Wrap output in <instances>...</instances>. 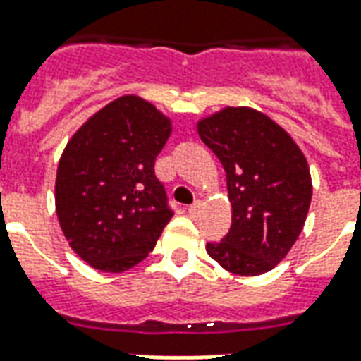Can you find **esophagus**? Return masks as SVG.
<instances>
[{
    "instance_id": "esophagus-1",
    "label": "esophagus",
    "mask_w": 361,
    "mask_h": 361,
    "mask_svg": "<svg viewBox=\"0 0 361 361\" xmlns=\"http://www.w3.org/2000/svg\"><path fill=\"white\" fill-rule=\"evenodd\" d=\"M201 209H203V201H195V203L189 207L188 212L191 214V216H193V214H199V212H201Z\"/></svg>"
}]
</instances>
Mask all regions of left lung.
<instances>
[{
  "instance_id": "left-lung-1",
  "label": "left lung",
  "mask_w": 361,
  "mask_h": 361,
  "mask_svg": "<svg viewBox=\"0 0 361 361\" xmlns=\"http://www.w3.org/2000/svg\"><path fill=\"white\" fill-rule=\"evenodd\" d=\"M201 141L226 172L232 224L207 253L240 276L272 271L302 234L311 173L302 149L263 111L226 106L197 121Z\"/></svg>"
}]
</instances>
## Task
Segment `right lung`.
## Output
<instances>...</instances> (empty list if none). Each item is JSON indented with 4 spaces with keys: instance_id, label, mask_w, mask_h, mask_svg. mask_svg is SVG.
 <instances>
[{
    "instance_id": "obj_1",
    "label": "right lung",
    "mask_w": 361,
    "mask_h": 361,
    "mask_svg": "<svg viewBox=\"0 0 361 361\" xmlns=\"http://www.w3.org/2000/svg\"><path fill=\"white\" fill-rule=\"evenodd\" d=\"M172 119L141 96H119L92 114L61 152L56 214L79 257L102 272H123L154 250L173 212L154 160Z\"/></svg>"
}]
</instances>
